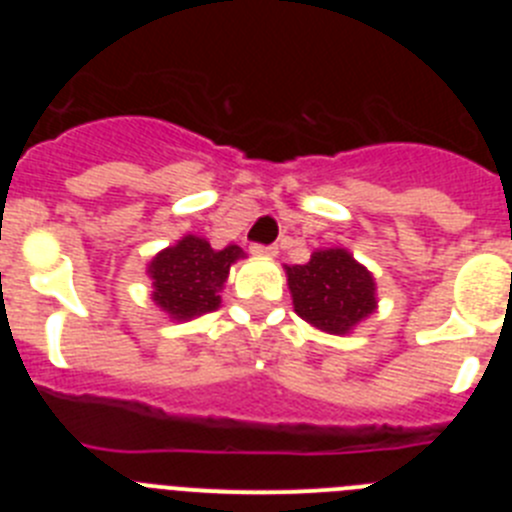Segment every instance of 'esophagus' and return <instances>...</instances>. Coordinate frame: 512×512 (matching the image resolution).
<instances>
[{
	"mask_svg": "<svg viewBox=\"0 0 512 512\" xmlns=\"http://www.w3.org/2000/svg\"><path fill=\"white\" fill-rule=\"evenodd\" d=\"M251 251L259 253V256H277L279 248L274 246V243H253Z\"/></svg>",
	"mask_w": 512,
	"mask_h": 512,
	"instance_id": "obj_1",
	"label": "esophagus"
}]
</instances>
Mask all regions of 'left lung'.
<instances>
[{"mask_svg":"<svg viewBox=\"0 0 512 512\" xmlns=\"http://www.w3.org/2000/svg\"><path fill=\"white\" fill-rule=\"evenodd\" d=\"M295 312L328 333H346L361 318L372 315L374 279L343 248L315 251L302 266H287Z\"/></svg>","mask_w":512,"mask_h":512,"instance_id":"1","label":"left lung"}]
</instances>
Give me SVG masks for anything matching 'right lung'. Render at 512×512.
I'll return each instance as SVG.
<instances>
[{
	"mask_svg": "<svg viewBox=\"0 0 512 512\" xmlns=\"http://www.w3.org/2000/svg\"><path fill=\"white\" fill-rule=\"evenodd\" d=\"M238 246L215 251L207 241L187 235L151 261L153 300L169 315L184 320L220 305V287L228 279L230 264L241 259Z\"/></svg>",
	"mask_w": 512,
	"mask_h": 512,
	"instance_id": "obj_1",
	"label": "right lung"
}]
</instances>
